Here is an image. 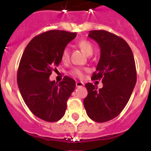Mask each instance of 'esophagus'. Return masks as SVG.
I'll use <instances>...</instances> for the list:
<instances>
[{
  "mask_svg": "<svg viewBox=\"0 0 151 151\" xmlns=\"http://www.w3.org/2000/svg\"><path fill=\"white\" fill-rule=\"evenodd\" d=\"M84 85H84V83L81 82V81H77V82H76V86H77L78 88L83 87Z\"/></svg>",
  "mask_w": 151,
  "mask_h": 151,
  "instance_id": "obj_1",
  "label": "esophagus"
}]
</instances>
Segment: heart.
I'll list each match as a JSON object with an SVG mask.
<instances>
[{"label": "heart", "mask_w": 151, "mask_h": 151, "mask_svg": "<svg viewBox=\"0 0 151 151\" xmlns=\"http://www.w3.org/2000/svg\"><path fill=\"white\" fill-rule=\"evenodd\" d=\"M78 45L81 48V50L85 52L87 55H91L93 53V46L92 43L87 40H81L78 42ZM61 59L63 62H66L69 59V48H64L61 54ZM84 70L80 68H74L71 71V74L76 78H82L84 76Z\"/></svg>", "instance_id": "1"}]
</instances>
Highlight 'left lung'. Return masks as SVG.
Returning a JSON list of instances; mask_svg holds the SVG:
<instances>
[{"instance_id": "left-lung-1", "label": "left lung", "mask_w": 151, "mask_h": 151, "mask_svg": "<svg viewBox=\"0 0 151 151\" xmlns=\"http://www.w3.org/2000/svg\"><path fill=\"white\" fill-rule=\"evenodd\" d=\"M88 37L100 47V58L92 80H102L103 88L87 83L84 106L88 116L106 122L120 114L129 102L136 83L133 53L126 41L106 30H91Z\"/></svg>"}]
</instances>
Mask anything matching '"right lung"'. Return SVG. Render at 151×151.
Returning <instances> with one entry per match:
<instances>
[{"instance_id":"obj_1","label":"right lung","mask_w":151,"mask_h":151,"mask_svg":"<svg viewBox=\"0 0 151 151\" xmlns=\"http://www.w3.org/2000/svg\"><path fill=\"white\" fill-rule=\"evenodd\" d=\"M76 33L49 30L34 37L25 48L17 72L20 93L29 110L39 118L55 122L63 117L66 101L75 89V81L65 76L59 84L51 81L52 71L61 62V54Z\"/></svg>"}]
</instances>
